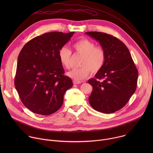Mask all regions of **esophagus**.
Instances as JSON below:
<instances>
[{
  "label": "esophagus",
  "mask_w": 153,
  "mask_h": 153,
  "mask_svg": "<svg viewBox=\"0 0 153 153\" xmlns=\"http://www.w3.org/2000/svg\"><path fill=\"white\" fill-rule=\"evenodd\" d=\"M81 82L80 81H76V80H73V83L74 84H79Z\"/></svg>",
  "instance_id": "obj_1"
}]
</instances>
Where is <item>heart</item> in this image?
<instances>
[{"label":"heart","mask_w":153,"mask_h":153,"mask_svg":"<svg viewBox=\"0 0 153 153\" xmlns=\"http://www.w3.org/2000/svg\"><path fill=\"white\" fill-rule=\"evenodd\" d=\"M76 51L83 55L79 68H74L67 73L74 80L81 81L88 77L90 73H96L103 67L105 61V50L100 47H96L94 43L88 39H81L73 44ZM72 53L66 47H63L59 52L61 64L67 69L71 67Z\"/></svg>","instance_id":"b5f03b06"}]
</instances>
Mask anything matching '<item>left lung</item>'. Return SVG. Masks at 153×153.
<instances>
[{"mask_svg":"<svg viewBox=\"0 0 153 153\" xmlns=\"http://www.w3.org/2000/svg\"><path fill=\"white\" fill-rule=\"evenodd\" d=\"M85 34L99 42L106 55L102 69L88 81L93 86L90 103L97 111L113 113L122 108L135 92L137 69L129 50L119 39L101 32Z\"/></svg>","mask_w":153,"mask_h":153,"instance_id":"1","label":"left lung"}]
</instances>
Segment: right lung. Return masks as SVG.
Wrapping results in <instances>:
<instances>
[{"label": "right lung", "instance_id": "add662e5", "mask_svg": "<svg viewBox=\"0 0 153 153\" xmlns=\"http://www.w3.org/2000/svg\"><path fill=\"white\" fill-rule=\"evenodd\" d=\"M74 33L43 34L28 42L19 54L15 87L22 102L34 113L56 112L73 86L72 80L64 75L59 52Z\"/></svg>", "mask_w": 153, "mask_h": 153}]
</instances>
